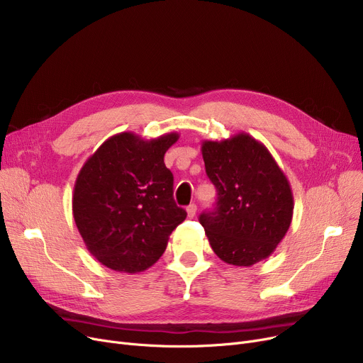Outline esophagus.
<instances>
[{
  "label": "esophagus",
  "instance_id": "obj_1",
  "mask_svg": "<svg viewBox=\"0 0 363 363\" xmlns=\"http://www.w3.org/2000/svg\"><path fill=\"white\" fill-rule=\"evenodd\" d=\"M186 213H188V218H194L196 216V213H197V206L193 203V204H189L188 207H186Z\"/></svg>",
  "mask_w": 363,
  "mask_h": 363
}]
</instances>
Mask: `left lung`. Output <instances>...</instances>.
Instances as JSON below:
<instances>
[{
    "label": "left lung",
    "mask_w": 363,
    "mask_h": 363,
    "mask_svg": "<svg viewBox=\"0 0 363 363\" xmlns=\"http://www.w3.org/2000/svg\"><path fill=\"white\" fill-rule=\"evenodd\" d=\"M201 155L218 191L216 207L199 218L213 252L235 266L269 257L287 234L294 208L290 182L269 150L240 132L203 141Z\"/></svg>",
    "instance_id": "8db88e82"
}]
</instances>
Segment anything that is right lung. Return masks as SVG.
<instances>
[{"label": "right lung", "mask_w": 363, "mask_h": 363, "mask_svg": "<svg viewBox=\"0 0 363 363\" xmlns=\"http://www.w3.org/2000/svg\"><path fill=\"white\" fill-rule=\"evenodd\" d=\"M178 138L170 132L145 141L121 132L82 166L73 189V218L89 253L107 268L145 271L185 220L186 212L174 200V175L163 160Z\"/></svg>", "instance_id": "obj_1"}]
</instances>
